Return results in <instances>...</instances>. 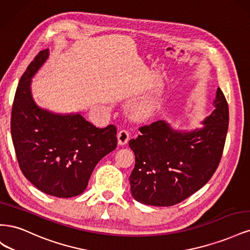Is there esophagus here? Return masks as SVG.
Instances as JSON below:
<instances>
[{
    "mask_svg": "<svg viewBox=\"0 0 250 250\" xmlns=\"http://www.w3.org/2000/svg\"><path fill=\"white\" fill-rule=\"evenodd\" d=\"M129 141V131L126 129H121L118 132V144L121 146L125 145Z\"/></svg>",
    "mask_w": 250,
    "mask_h": 250,
    "instance_id": "obj_1",
    "label": "esophagus"
}]
</instances>
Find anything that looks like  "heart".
<instances>
[{
	"label": "heart",
	"instance_id": "obj_1",
	"mask_svg": "<svg viewBox=\"0 0 250 250\" xmlns=\"http://www.w3.org/2000/svg\"><path fill=\"white\" fill-rule=\"evenodd\" d=\"M156 109V102L154 101H150L142 104V106L139 108V111L142 116L144 117H148L155 111Z\"/></svg>",
	"mask_w": 250,
	"mask_h": 250
}]
</instances>
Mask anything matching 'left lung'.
I'll return each mask as SVG.
<instances>
[{"label":"left lung","mask_w":250,"mask_h":250,"mask_svg":"<svg viewBox=\"0 0 250 250\" xmlns=\"http://www.w3.org/2000/svg\"><path fill=\"white\" fill-rule=\"evenodd\" d=\"M215 109L201 128L176 130L166 121L140 127L129 141L135 165L129 181L132 197L147 206L171 207L190 197L213 176L229 128V105L217 88Z\"/></svg>","instance_id":"obj_1"}]
</instances>
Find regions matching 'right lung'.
Masks as SVG:
<instances>
[{"mask_svg":"<svg viewBox=\"0 0 250 250\" xmlns=\"http://www.w3.org/2000/svg\"><path fill=\"white\" fill-rule=\"evenodd\" d=\"M49 57L41 51L20 79L11 112V138L20 168L40 191L70 198L85 190L101 158L117 147V128H98L80 113H55L33 100L31 82Z\"/></svg>","mask_w":250,"mask_h":250,"instance_id":"obj_1","label":"right lung"}]
</instances>
